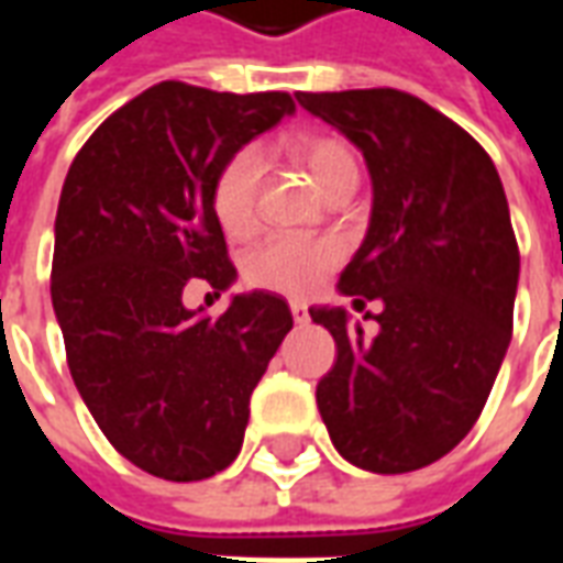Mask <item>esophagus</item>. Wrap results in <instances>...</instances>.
Returning <instances> with one entry per match:
<instances>
[{"label":"esophagus","mask_w":563,"mask_h":563,"mask_svg":"<svg viewBox=\"0 0 563 563\" xmlns=\"http://www.w3.org/2000/svg\"><path fill=\"white\" fill-rule=\"evenodd\" d=\"M289 310H292V319H295V322H298V325L310 319V313H307V307L298 305V301H295V305H289Z\"/></svg>","instance_id":"esophagus-1"}]
</instances>
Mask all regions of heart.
<instances>
[{"instance_id":"1","label":"heart","mask_w":563,"mask_h":563,"mask_svg":"<svg viewBox=\"0 0 563 563\" xmlns=\"http://www.w3.org/2000/svg\"><path fill=\"white\" fill-rule=\"evenodd\" d=\"M289 156L305 168L313 184L329 196L334 186L358 177V162L350 144L329 132H307L289 141ZM265 162L256 147L234 150L222 162L210 184V210L229 238H244L258 222V189H262ZM341 246L329 238H301V234H268L244 258V277L256 289L268 292L305 295L317 292L322 280L341 265Z\"/></svg>"}]
</instances>
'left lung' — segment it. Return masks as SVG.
Returning a JSON list of instances; mask_svg holds the SVG:
<instances>
[{
    "label": "left lung",
    "instance_id": "8db88e82",
    "mask_svg": "<svg viewBox=\"0 0 563 563\" xmlns=\"http://www.w3.org/2000/svg\"><path fill=\"white\" fill-rule=\"evenodd\" d=\"M365 153L374 213L341 274L355 307L383 301L365 338L341 307H313L338 358L317 386L331 443L371 473L434 464L467 437L512 338L519 244L492 156L410 92H298Z\"/></svg>",
    "mask_w": 563,
    "mask_h": 563
}]
</instances>
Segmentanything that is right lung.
Masks as SVG:
<instances>
[{"mask_svg":"<svg viewBox=\"0 0 563 563\" xmlns=\"http://www.w3.org/2000/svg\"><path fill=\"white\" fill-rule=\"evenodd\" d=\"M289 92L162 80L104 120L71 162L56 210L51 298L71 379L108 443L141 471L196 483L244 443L250 395L292 329L280 295L186 310L234 265L210 184L250 139L292 114Z\"/></svg>","mask_w":563,"mask_h":563,"instance_id":"add662e5","label":"right lung"}]
</instances>
